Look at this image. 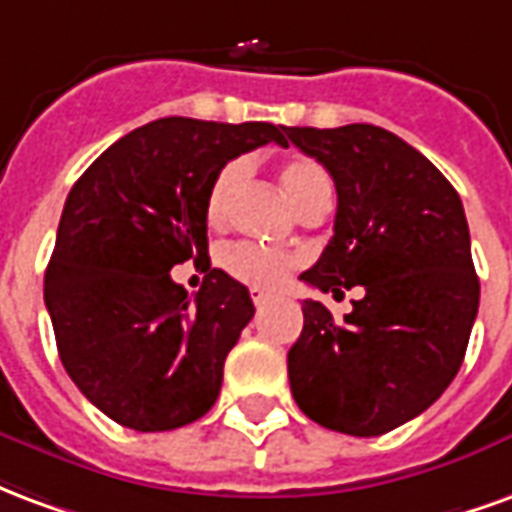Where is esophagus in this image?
<instances>
[{"mask_svg": "<svg viewBox=\"0 0 512 512\" xmlns=\"http://www.w3.org/2000/svg\"><path fill=\"white\" fill-rule=\"evenodd\" d=\"M249 296H252V301H255V307H266L268 301H271L268 293H263V290H257V288L249 290Z\"/></svg>", "mask_w": 512, "mask_h": 512, "instance_id": "34e87169", "label": "esophagus"}]
</instances>
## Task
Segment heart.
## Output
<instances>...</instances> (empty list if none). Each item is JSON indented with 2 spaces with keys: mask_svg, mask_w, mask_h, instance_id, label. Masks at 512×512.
I'll use <instances>...</instances> for the list:
<instances>
[{
  "mask_svg": "<svg viewBox=\"0 0 512 512\" xmlns=\"http://www.w3.org/2000/svg\"><path fill=\"white\" fill-rule=\"evenodd\" d=\"M279 186L285 189L288 200L296 205V211H307L318 202H332V178L329 172L307 156H290L277 167ZM246 180V164L241 158L227 161L205 197V219L211 227H222L230 216L235 194L241 191ZM222 266L252 288H277L296 266V260L274 249H263L255 244H230L222 252Z\"/></svg>",
  "mask_w": 512,
  "mask_h": 512,
  "instance_id": "1",
  "label": "heart"
}]
</instances>
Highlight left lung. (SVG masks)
I'll return each instance as SVG.
<instances>
[{"mask_svg": "<svg viewBox=\"0 0 512 512\" xmlns=\"http://www.w3.org/2000/svg\"><path fill=\"white\" fill-rule=\"evenodd\" d=\"M288 139L337 189L332 241L301 279L334 296L365 288L340 323L321 301L301 304L290 392L323 428L381 436L433 406L461 370L480 304L461 197L386 128H288Z\"/></svg>", "mask_w": 512, "mask_h": 512, "instance_id": "left-lung-1", "label": "left lung"}]
</instances>
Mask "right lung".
<instances>
[{"instance_id": "obj_1", "label": "right lung", "mask_w": 512, "mask_h": 512, "mask_svg": "<svg viewBox=\"0 0 512 512\" xmlns=\"http://www.w3.org/2000/svg\"><path fill=\"white\" fill-rule=\"evenodd\" d=\"M282 131L161 117L106 147L73 183L43 296L68 376L117 425L175 430L216 403L255 304L211 263L194 299L169 271L208 257L216 172L268 142L285 147Z\"/></svg>"}]
</instances>
